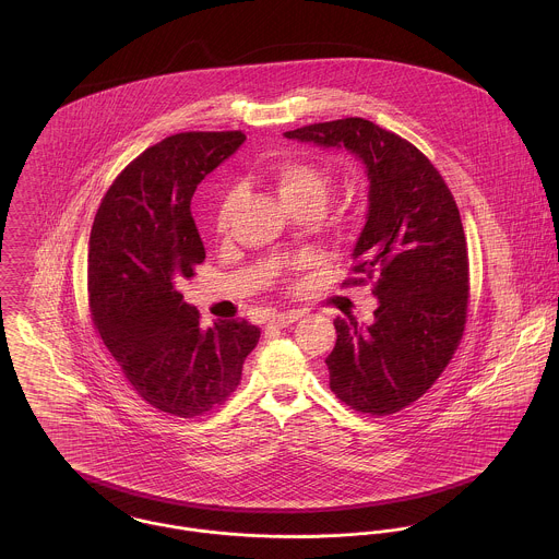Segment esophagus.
Masks as SVG:
<instances>
[{
  "label": "esophagus",
  "mask_w": 559,
  "mask_h": 559,
  "mask_svg": "<svg viewBox=\"0 0 559 559\" xmlns=\"http://www.w3.org/2000/svg\"><path fill=\"white\" fill-rule=\"evenodd\" d=\"M301 317H304V312H299V310L277 312V314H273V317L269 319V324H273V326H288V324H293L295 320H299Z\"/></svg>",
  "instance_id": "obj_1"
}]
</instances>
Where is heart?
Instances as JSON below:
<instances>
[{"mask_svg": "<svg viewBox=\"0 0 559 559\" xmlns=\"http://www.w3.org/2000/svg\"><path fill=\"white\" fill-rule=\"evenodd\" d=\"M269 180L275 185L280 198L293 213L306 211V209H314L320 213L331 191L329 171L317 160L295 157V155L273 163L269 169ZM237 204H239V191L230 189L217 209V230L222 235L230 230Z\"/></svg>", "mask_w": 559, "mask_h": 559, "instance_id": "heart-1", "label": "heart"}]
</instances>
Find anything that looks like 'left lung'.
Returning <instances> with one entry per match:
<instances>
[{
  "label": "left lung",
  "mask_w": 559,
  "mask_h": 559,
  "mask_svg": "<svg viewBox=\"0 0 559 559\" xmlns=\"http://www.w3.org/2000/svg\"><path fill=\"white\" fill-rule=\"evenodd\" d=\"M288 140L346 148L366 163L368 219L342 286L372 284L374 322L333 320L324 359L329 388L346 406L392 415L421 399L454 357L467 324L469 255L456 200L411 142L364 118L317 122Z\"/></svg>",
  "instance_id": "1"
}]
</instances>
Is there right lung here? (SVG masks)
Returning a JSON list of instances; mask_svg holds the SVG:
<instances>
[{"mask_svg":"<svg viewBox=\"0 0 559 559\" xmlns=\"http://www.w3.org/2000/svg\"><path fill=\"white\" fill-rule=\"evenodd\" d=\"M242 140L240 131H189L146 148L116 176L90 233L94 329L140 399L176 417L204 415L230 399L260 340L245 319L204 329L176 290L206 258L191 198Z\"/></svg>","mask_w":559,"mask_h":559,"instance_id":"1","label":"right lung"}]
</instances>
